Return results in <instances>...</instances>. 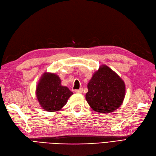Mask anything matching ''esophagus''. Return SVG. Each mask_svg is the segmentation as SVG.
<instances>
[{
	"mask_svg": "<svg viewBox=\"0 0 156 156\" xmlns=\"http://www.w3.org/2000/svg\"><path fill=\"white\" fill-rule=\"evenodd\" d=\"M75 92L77 93H83V89L80 88L78 90H75Z\"/></svg>",
	"mask_w": 156,
	"mask_h": 156,
	"instance_id": "obj_1",
	"label": "esophagus"
}]
</instances>
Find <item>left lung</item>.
<instances>
[{
  "mask_svg": "<svg viewBox=\"0 0 156 156\" xmlns=\"http://www.w3.org/2000/svg\"><path fill=\"white\" fill-rule=\"evenodd\" d=\"M86 100L94 111L108 113L122 105L125 85L119 76L106 66L94 73L87 85Z\"/></svg>",
  "mask_w": 156,
  "mask_h": 156,
  "instance_id": "left-lung-1",
  "label": "left lung"
}]
</instances>
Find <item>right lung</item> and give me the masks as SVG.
I'll use <instances>...</instances> for the list:
<instances>
[{"label":"right lung","mask_w":156,"mask_h":156,"mask_svg":"<svg viewBox=\"0 0 156 156\" xmlns=\"http://www.w3.org/2000/svg\"><path fill=\"white\" fill-rule=\"evenodd\" d=\"M73 93L61 85V79L53 73H44L36 88V96L41 107L49 112L58 111L66 104Z\"/></svg>","instance_id":"1"}]
</instances>
